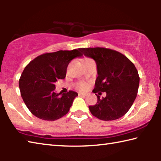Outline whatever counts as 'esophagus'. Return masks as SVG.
<instances>
[{
  "label": "esophagus",
  "instance_id": "obj_1",
  "mask_svg": "<svg viewBox=\"0 0 161 161\" xmlns=\"http://www.w3.org/2000/svg\"><path fill=\"white\" fill-rule=\"evenodd\" d=\"M79 96H83V97H86L87 96L86 93H81V92H79Z\"/></svg>",
  "mask_w": 161,
  "mask_h": 161
}]
</instances>
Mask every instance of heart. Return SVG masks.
<instances>
[{
	"label": "heart",
	"instance_id": "1",
	"mask_svg": "<svg viewBox=\"0 0 161 161\" xmlns=\"http://www.w3.org/2000/svg\"><path fill=\"white\" fill-rule=\"evenodd\" d=\"M87 84L84 82H80L77 84V88L80 89V90H85L87 88Z\"/></svg>",
	"mask_w": 161,
	"mask_h": 161
}]
</instances>
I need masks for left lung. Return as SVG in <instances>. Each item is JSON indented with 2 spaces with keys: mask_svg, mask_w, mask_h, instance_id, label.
Wrapping results in <instances>:
<instances>
[{
  "mask_svg": "<svg viewBox=\"0 0 161 161\" xmlns=\"http://www.w3.org/2000/svg\"><path fill=\"white\" fill-rule=\"evenodd\" d=\"M87 58L96 62L98 77L94 93L97 103L89 106L92 114L103 121H112L125 115L137 96L140 78L133 62L119 52L103 47L80 48ZM106 92L100 99L97 93Z\"/></svg>",
  "mask_w": 161,
  "mask_h": 161,
  "instance_id": "1",
  "label": "left lung"
}]
</instances>
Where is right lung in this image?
<instances>
[{"label":"right lung","instance_id":"obj_1","mask_svg":"<svg viewBox=\"0 0 161 161\" xmlns=\"http://www.w3.org/2000/svg\"><path fill=\"white\" fill-rule=\"evenodd\" d=\"M80 49L59 50L37 57L24 69L19 80L21 97L26 107L37 118L54 121L68 113L77 92L56 93L55 82L66 77L72 59L81 58Z\"/></svg>","mask_w":161,"mask_h":161}]
</instances>
